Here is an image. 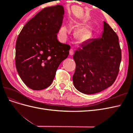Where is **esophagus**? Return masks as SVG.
<instances>
[{"label":"esophagus","instance_id":"esophagus-1","mask_svg":"<svg viewBox=\"0 0 133 133\" xmlns=\"http://www.w3.org/2000/svg\"><path fill=\"white\" fill-rule=\"evenodd\" d=\"M74 53V50L73 49H70V50H69V54H70V55H73Z\"/></svg>","mask_w":133,"mask_h":133}]
</instances>
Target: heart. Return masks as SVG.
<instances>
[{
  "instance_id": "b5f03b06",
  "label": "heart",
  "mask_w": 133,
  "mask_h": 133,
  "mask_svg": "<svg viewBox=\"0 0 133 133\" xmlns=\"http://www.w3.org/2000/svg\"><path fill=\"white\" fill-rule=\"evenodd\" d=\"M69 28L66 25H63L60 28L59 30V37L61 39H64L69 33ZM90 32L86 28H81L76 31V36L80 41H85L90 37Z\"/></svg>"
}]
</instances>
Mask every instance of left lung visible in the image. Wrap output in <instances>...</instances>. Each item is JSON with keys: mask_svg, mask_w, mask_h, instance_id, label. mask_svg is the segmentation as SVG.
Segmentation results:
<instances>
[{"mask_svg": "<svg viewBox=\"0 0 133 133\" xmlns=\"http://www.w3.org/2000/svg\"><path fill=\"white\" fill-rule=\"evenodd\" d=\"M76 68L73 76L74 87L86 94L105 90L117 78L122 51L117 34L104 22L101 37L84 43L73 55Z\"/></svg>", "mask_w": 133, "mask_h": 133, "instance_id": "8db88e82", "label": "left lung"}]
</instances>
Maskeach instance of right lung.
Returning <instances> with one entry per match:
<instances>
[{
  "label": "right lung",
  "mask_w": 133,
  "mask_h": 133,
  "mask_svg": "<svg viewBox=\"0 0 133 133\" xmlns=\"http://www.w3.org/2000/svg\"><path fill=\"white\" fill-rule=\"evenodd\" d=\"M64 13L61 5L46 7L24 26L15 45V65L25 85L35 90L53 82L56 71L69 54L70 46L57 39Z\"/></svg>",
  "instance_id": "1"
}]
</instances>
